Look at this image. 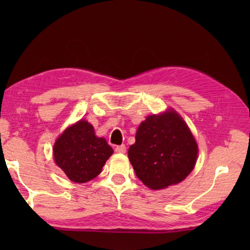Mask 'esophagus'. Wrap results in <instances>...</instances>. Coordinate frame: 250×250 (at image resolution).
I'll return each instance as SVG.
<instances>
[{"label": "esophagus", "instance_id": "34e87169", "mask_svg": "<svg viewBox=\"0 0 250 250\" xmlns=\"http://www.w3.org/2000/svg\"><path fill=\"white\" fill-rule=\"evenodd\" d=\"M125 150H126V148L125 145H119L115 148V151L118 153H125Z\"/></svg>", "mask_w": 250, "mask_h": 250}]
</instances>
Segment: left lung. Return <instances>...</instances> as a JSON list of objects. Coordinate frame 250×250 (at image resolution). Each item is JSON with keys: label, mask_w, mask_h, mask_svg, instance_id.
<instances>
[{"label": "left lung", "mask_w": 250, "mask_h": 250, "mask_svg": "<svg viewBox=\"0 0 250 250\" xmlns=\"http://www.w3.org/2000/svg\"><path fill=\"white\" fill-rule=\"evenodd\" d=\"M128 157L143 184L159 190L179 184L192 172L198 144L180 115L167 109L142 122Z\"/></svg>", "instance_id": "obj_1"}]
</instances>
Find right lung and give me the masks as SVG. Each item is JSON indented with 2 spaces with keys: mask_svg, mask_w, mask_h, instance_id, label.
<instances>
[{
  "mask_svg": "<svg viewBox=\"0 0 250 250\" xmlns=\"http://www.w3.org/2000/svg\"><path fill=\"white\" fill-rule=\"evenodd\" d=\"M113 152L105 139L95 136L92 125L83 119L65 129L54 145L56 164L77 184L97 177Z\"/></svg>",
  "mask_w": 250,
  "mask_h": 250,
  "instance_id": "1",
  "label": "right lung"
}]
</instances>
